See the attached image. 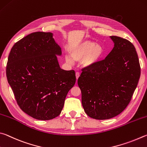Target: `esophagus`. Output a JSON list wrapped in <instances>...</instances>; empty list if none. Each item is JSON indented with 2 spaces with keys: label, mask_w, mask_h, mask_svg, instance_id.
Masks as SVG:
<instances>
[{
  "label": "esophagus",
  "mask_w": 147,
  "mask_h": 147,
  "mask_svg": "<svg viewBox=\"0 0 147 147\" xmlns=\"http://www.w3.org/2000/svg\"><path fill=\"white\" fill-rule=\"evenodd\" d=\"M76 76L77 80H78V78H79V76H80V73H79V72H76Z\"/></svg>",
  "instance_id": "34e87169"
}]
</instances>
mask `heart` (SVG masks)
Listing matches in <instances>:
<instances>
[{
	"mask_svg": "<svg viewBox=\"0 0 147 147\" xmlns=\"http://www.w3.org/2000/svg\"><path fill=\"white\" fill-rule=\"evenodd\" d=\"M69 55L76 61H81L84 67L96 66L102 60L105 54L103 46L92 40L81 41L74 45L69 49ZM66 61L69 63L71 60L68 57Z\"/></svg>",
	"mask_w": 147,
	"mask_h": 147,
	"instance_id": "1",
	"label": "heart"
}]
</instances>
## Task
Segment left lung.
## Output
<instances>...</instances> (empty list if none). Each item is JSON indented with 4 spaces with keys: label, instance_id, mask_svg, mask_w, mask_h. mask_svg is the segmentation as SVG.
<instances>
[{
    "label": "left lung",
    "instance_id": "left-lung-1",
    "mask_svg": "<svg viewBox=\"0 0 147 147\" xmlns=\"http://www.w3.org/2000/svg\"><path fill=\"white\" fill-rule=\"evenodd\" d=\"M114 47L104 60L86 67L78 81L82 105L93 119L103 120L121 114L130 103L141 75L134 46L117 36Z\"/></svg>",
    "mask_w": 147,
    "mask_h": 147
}]
</instances>
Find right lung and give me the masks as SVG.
Here are the masks:
<instances>
[{
	"instance_id": "right-lung-1",
	"label": "right lung",
	"mask_w": 147,
	"mask_h": 147,
	"mask_svg": "<svg viewBox=\"0 0 147 147\" xmlns=\"http://www.w3.org/2000/svg\"><path fill=\"white\" fill-rule=\"evenodd\" d=\"M52 36L37 32L22 38L12 47L6 65L7 81L20 109L38 120L59 115L76 81L75 71L59 66L56 55H61V48Z\"/></svg>"
}]
</instances>
